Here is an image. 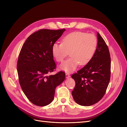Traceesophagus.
<instances>
[{
	"label": "esophagus",
	"instance_id": "34e87169",
	"mask_svg": "<svg viewBox=\"0 0 127 127\" xmlns=\"http://www.w3.org/2000/svg\"><path fill=\"white\" fill-rule=\"evenodd\" d=\"M70 77V75L69 74H68V73H66V77L67 78H69Z\"/></svg>",
	"mask_w": 127,
	"mask_h": 127
}]
</instances>
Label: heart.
<instances>
[{
    "instance_id": "1",
    "label": "heart",
    "mask_w": 127,
    "mask_h": 127,
    "mask_svg": "<svg viewBox=\"0 0 127 127\" xmlns=\"http://www.w3.org/2000/svg\"><path fill=\"white\" fill-rule=\"evenodd\" d=\"M97 46V38L94 34L74 32L67 34L60 43L52 46V53L58 62H63L69 52L70 57L61 64L66 72L75 70L78 64H87L93 58Z\"/></svg>"
}]
</instances>
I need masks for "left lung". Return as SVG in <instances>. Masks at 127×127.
<instances>
[{
	"label": "left lung",
	"instance_id": "obj_1",
	"mask_svg": "<svg viewBox=\"0 0 127 127\" xmlns=\"http://www.w3.org/2000/svg\"><path fill=\"white\" fill-rule=\"evenodd\" d=\"M97 46L91 60L71 77L75 86L72 92L75 101L82 106H90L104 95L111 76V57L105 41L98 32Z\"/></svg>",
	"mask_w": 127,
	"mask_h": 127
}]
</instances>
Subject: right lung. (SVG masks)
Wrapping results in <instances>:
<instances>
[{"label": "right lung", "instance_id": "obj_1", "mask_svg": "<svg viewBox=\"0 0 127 127\" xmlns=\"http://www.w3.org/2000/svg\"><path fill=\"white\" fill-rule=\"evenodd\" d=\"M65 29H41L30 35L23 45L18 58V80L24 93L33 104L43 106L51 103L57 86L65 79V73L55 71L52 46Z\"/></svg>", "mask_w": 127, "mask_h": 127}]
</instances>
